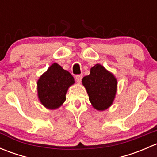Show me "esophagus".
I'll return each instance as SVG.
<instances>
[{"label": "esophagus", "instance_id": "esophagus-1", "mask_svg": "<svg viewBox=\"0 0 157 157\" xmlns=\"http://www.w3.org/2000/svg\"><path fill=\"white\" fill-rule=\"evenodd\" d=\"M82 77H83V75H82V74H78V75H76L75 79H76V80H77V83H80V82H81Z\"/></svg>", "mask_w": 157, "mask_h": 157}]
</instances>
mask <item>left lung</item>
I'll return each instance as SVG.
<instances>
[{"mask_svg": "<svg viewBox=\"0 0 157 157\" xmlns=\"http://www.w3.org/2000/svg\"><path fill=\"white\" fill-rule=\"evenodd\" d=\"M82 82L93 108L104 111L112 105L116 94L117 80L103 66L99 64L93 66Z\"/></svg>", "mask_w": 157, "mask_h": 157, "instance_id": "left-lung-1", "label": "left lung"}]
</instances>
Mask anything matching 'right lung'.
<instances>
[{"label": "right lung", "mask_w": 157, "mask_h": 157, "mask_svg": "<svg viewBox=\"0 0 157 157\" xmlns=\"http://www.w3.org/2000/svg\"><path fill=\"white\" fill-rule=\"evenodd\" d=\"M74 83V77L68 71L54 63L38 80V97L45 108L56 109L66 100L67 90Z\"/></svg>", "instance_id": "right-lung-1"}]
</instances>
